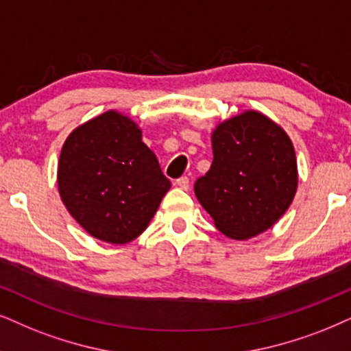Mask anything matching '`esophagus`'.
Returning a JSON list of instances; mask_svg holds the SVG:
<instances>
[{
    "label": "esophagus",
    "mask_w": 351,
    "mask_h": 351,
    "mask_svg": "<svg viewBox=\"0 0 351 351\" xmlns=\"http://www.w3.org/2000/svg\"><path fill=\"white\" fill-rule=\"evenodd\" d=\"M176 186H178L180 189L188 191L189 189V178H188V176H181V178L176 180Z\"/></svg>",
    "instance_id": "esophagus-1"
}]
</instances>
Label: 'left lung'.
Masks as SVG:
<instances>
[{
  "instance_id": "8db88e82",
  "label": "left lung",
  "mask_w": 351,
  "mask_h": 351,
  "mask_svg": "<svg viewBox=\"0 0 351 351\" xmlns=\"http://www.w3.org/2000/svg\"><path fill=\"white\" fill-rule=\"evenodd\" d=\"M214 160L194 193L215 227L246 239L272 227L290 207L298 184L296 155L280 126L245 112L217 126Z\"/></svg>"
}]
</instances>
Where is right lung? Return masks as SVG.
<instances>
[{"label":"right lung","mask_w":351,"mask_h":351,"mask_svg":"<svg viewBox=\"0 0 351 351\" xmlns=\"http://www.w3.org/2000/svg\"><path fill=\"white\" fill-rule=\"evenodd\" d=\"M170 186L136 123L117 112L79 126L61 149L60 196L77 223L101 241L124 245L139 237Z\"/></svg>","instance_id":"obj_1"}]
</instances>
